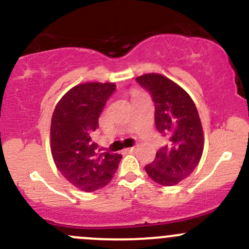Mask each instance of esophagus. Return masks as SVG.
<instances>
[{"label": "esophagus", "mask_w": 249, "mask_h": 249, "mask_svg": "<svg viewBox=\"0 0 249 249\" xmlns=\"http://www.w3.org/2000/svg\"><path fill=\"white\" fill-rule=\"evenodd\" d=\"M125 150H126L127 153H134L135 150H136V148H135V147H131V148H127V149H125Z\"/></svg>", "instance_id": "obj_1"}]
</instances>
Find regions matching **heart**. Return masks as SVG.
Segmentation results:
<instances>
[{
  "mask_svg": "<svg viewBox=\"0 0 249 249\" xmlns=\"http://www.w3.org/2000/svg\"><path fill=\"white\" fill-rule=\"evenodd\" d=\"M135 95H136V94H135Z\"/></svg>",
  "mask_w": 249,
  "mask_h": 249,
  "instance_id": "1",
  "label": "heart"
}]
</instances>
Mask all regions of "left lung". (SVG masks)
<instances>
[{
    "label": "left lung",
    "mask_w": 249,
    "mask_h": 249,
    "mask_svg": "<svg viewBox=\"0 0 249 249\" xmlns=\"http://www.w3.org/2000/svg\"><path fill=\"white\" fill-rule=\"evenodd\" d=\"M136 80L152 95L157 129L169 139L145 165V172L158 184L176 185L189 177L201 159L203 131L196 106L185 90L161 74H143Z\"/></svg>",
    "instance_id": "obj_1"
}]
</instances>
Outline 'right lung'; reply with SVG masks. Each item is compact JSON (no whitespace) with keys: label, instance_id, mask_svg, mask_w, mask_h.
Masks as SVG:
<instances>
[{"label":"right lung","instance_id":"obj_1","mask_svg":"<svg viewBox=\"0 0 249 249\" xmlns=\"http://www.w3.org/2000/svg\"><path fill=\"white\" fill-rule=\"evenodd\" d=\"M115 90L114 83L76 85L57 102L50 125V149L61 175L80 190L95 192L110 182L122 155L99 153L92 131Z\"/></svg>","mask_w":249,"mask_h":249}]
</instances>
